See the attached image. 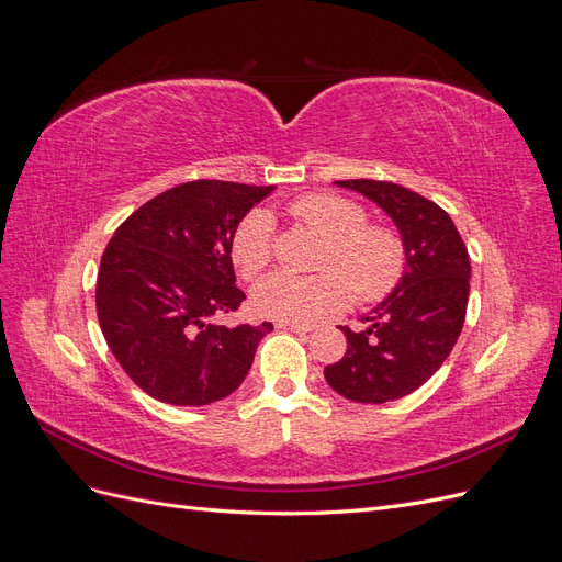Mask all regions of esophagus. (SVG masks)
Here are the masks:
<instances>
[{"mask_svg":"<svg viewBox=\"0 0 562 562\" xmlns=\"http://www.w3.org/2000/svg\"><path fill=\"white\" fill-rule=\"evenodd\" d=\"M279 328L293 330V333H312V330H316L314 323H279Z\"/></svg>","mask_w":562,"mask_h":562,"instance_id":"34e87169","label":"esophagus"}]
</instances>
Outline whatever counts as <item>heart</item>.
<instances>
[{"instance_id":"heart-1","label":"heart","mask_w":562,"mask_h":562,"mask_svg":"<svg viewBox=\"0 0 562 562\" xmlns=\"http://www.w3.org/2000/svg\"><path fill=\"white\" fill-rule=\"evenodd\" d=\"M291 215L323 236L314 269L293 277L277 271L252 288V310L281 323H310L337 314L349 302L375 304L396 291L405 274L407 250L396 229L368 223L351 199L318 192L291 203ZM274 225L267 211H250L236 225L229 255L244 279H255L271 260Z\"/></svg>"}]
</instances>
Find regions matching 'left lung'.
Masks as SVG:
<instances>
[{"label": "left lung", "instance_id": "left-lung-1", "mask_svg": "<svg viewBox=\"0 0 562 562\" xmlns=\"http://www.w3.org/2000/svg\"><path fill=\"white\" fill-rule=\"evenodd\" d=\"M394 220L407 250L396 291L347 335V353L323 370L326 382L356 403L413 394L443 366L464 326L471 260L450 215L407 187L384 180H337Z\"/></svg>", "mask_w": 562, "mask_h": 562}]
</instances>
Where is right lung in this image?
<instances>
[{
  "mask_svg": "<svg viewBox=\"0 0 562 562\" xmlns=\"http://www.w3.org/2000/svg\"><path fill=\"white\" fill-rule=\"evenodd\" d=\"M274 187L192 180L149 199L110 239L95 310L114 359L145 394L209 405L239 389L260 339L274 330L215 318L246 300L229 244L244 215Z\"/></svg>",
  "mask_w": 562,
  "mask_h": 562,
  "instance_id": "right-lung-1",
  "label": "right lung"
}]
</instances>
